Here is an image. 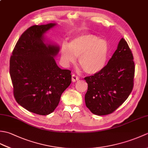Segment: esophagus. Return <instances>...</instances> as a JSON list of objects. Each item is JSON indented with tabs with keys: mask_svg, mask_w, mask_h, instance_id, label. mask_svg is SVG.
<instances>
[{
	"mask_svg": "<svg viewBox=\"0 0 148 148\" xmlns=\"http://www.w3.org/2000/svg\"><path fill=\"white\" fill-rule=\"evenodd\" d=\"M79 80V77H77L76 74L72 75V82H76V81Z\"/></svg>",
	"mask_w": 148,
	"mask_h": 148,
	"instance_id": "1",
	"label": "esophagus"
}]
</instances>
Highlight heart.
I'll return each instance as SVG.
<instances>
[{"mask_svg": "<svg viewBox=\"0 0 148 148\" xmlns=\"http://www.w3.org/2000/svg\"><path fill=\"white\" fill-rule=\"evenodd\" d=\"M108 52V42L90 34L76 37L69 45L63 43L60 50L63 64L67 67L79 57V65L88 74L98 73L104 67Z\"/></svg>", "mask_w": 148, "mask_h": 148, "instance_id": "obj_1", "label": "heart"}]
</instances>
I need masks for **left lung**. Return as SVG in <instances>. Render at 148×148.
<instances>
[{"mask_svg":"<svg viewBox=\"0 0 148 148\" xmlns=\"http://www.w3.org/2000/svg\"><path fill=\"white\" fill-rule=\"evenodd\" d=\"M132 53L126 40H119L108 64L98 73L84 77L88 83L85 103L94 114L114 112L132 91L135 65Z\"/></svg>","mask_w":148,"mask_h":148,"instance_id":"1","label":"left lung"}]
</instances>
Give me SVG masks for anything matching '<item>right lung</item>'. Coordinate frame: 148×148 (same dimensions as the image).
I'll return each mask as SVG.
<instances>
[{
    "label": "right lung",
    "instance_id": "obj_1",
    "mask_svg": "<svg viewBox=\"0 0 148 148\" xmlns=\"http://www.w3.org/2000/svg\"><path fill=\"white\" fill-rule=\"evenodd\" d=\"M56 23L29 27L21 34L10 58L9 73L19 104L39 115L53 112L71 83V71L58 67L54 58L59 46L44 37Z\"/></svg>",
    "mask_w": 148,
    "mask_h": 148
}]
</instances>
